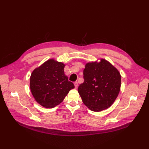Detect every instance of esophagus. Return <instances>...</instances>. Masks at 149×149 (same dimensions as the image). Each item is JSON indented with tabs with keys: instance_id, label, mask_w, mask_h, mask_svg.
<instances>
[{
	"instance_id": "esophagus-1",
	"label": "esophagus",
	"mask_w": 149,
	"mask_h": 149,
	"mask_svg": "<svg viewBox=\"0 0 149 149\" xmlns=\"http://www.w3.org/2000/svg\"><path fill=\"white\" fill-rule=\"evenodd\" d=\"M74 84V85H75V88L77 89V88H78V83L77 82H75Z\"/></svg>"
}]
</instances>
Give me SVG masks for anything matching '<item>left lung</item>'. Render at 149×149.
<instances>
[{
	"label": "left lung",
	"mask_w": 149,
	"mask_h": 149,
	"mask_svg": "<svg viewBox=\"0 0 149 149\" xmlns=\"http://www.w3.org/2000/svg\"><path fill=\"white\" fill-rule=\"evenodd\" d=\"M84 82L78 89L84 104L91 111L109 108L119 95L121 75L118 70L104 59L87 63L84 70Z\"/></svg>",
	"instance_id": "obj_1"
}]
</instances>
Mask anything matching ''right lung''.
<instances>
[{
    "mask_svg": "<svg viewBox=\"0 0 149 149\" xmlns=\"http://www.w3.org/2000/svg\"><path fill=\"white\" fill-rule=\"evenodd\" d=\"M65 64L54 59L36 68L30 78V88L35 100L41 106L52 108L60 104L74 88L64 72Z\"/></svg>",
    "mask_w": 149,
    "mask_h": 149,
    "instance_id": "1",
    "label": "right lung"
}]
</instances>
